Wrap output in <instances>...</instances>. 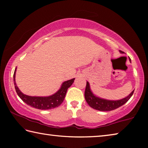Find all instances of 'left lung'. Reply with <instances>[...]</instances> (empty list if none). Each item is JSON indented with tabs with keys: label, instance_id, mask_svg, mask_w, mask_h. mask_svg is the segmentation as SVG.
<instances>
[{
	"label": "left lung",
	"instance_id": "left-lung-1",
	"mask_svg": "<svg viewBox=\"0 0 148 148\" xmlns=\"http://www.w3.org/2000/svg\"><path fill=\"white\" fill-rule=\"evenodd\" d=\"M120 52L123 53V51H120ZM130 61H131V60H130ZM134 91V90H133L128 96L123 99L116 100V101H111V100L100 98V97L94 95L91 88H90L89 83L87 82L86 90H85V99H86L87 103L92 108L103 112L111 111V110L116 109L126 103L132 97V95H133Z\"/></svg>",
	"mask_w": 148,
	"mask_h": 148
}]
</instances>
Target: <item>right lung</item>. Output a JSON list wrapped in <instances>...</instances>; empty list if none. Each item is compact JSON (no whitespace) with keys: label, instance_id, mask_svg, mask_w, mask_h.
Instances as JSON below:
<instances>
[{"label":"right lung","instance_id":"obj_1","mask_svg":"<svg viewBox=\"0 0 148 148\" xmlns=\"http://www.w3.org/2000/svg\"><path fill=\"white\" fill-rule=\"evenodd\" d=\"M16 69L15 70L14 74V82L17 95L27 104L40 110H50L59 106L64 101L67 89L72 86L75 79V78H73L64 82L58 91L50 96L32 97L23 94L17 86L16 82Z\"/></svg>","mask_w":148,"mask_h":148}]
</instances>
